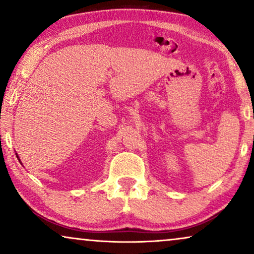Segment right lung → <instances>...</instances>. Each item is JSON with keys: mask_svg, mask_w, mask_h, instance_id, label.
I'll list each match as a JSON object with an SVG mask.
<instances>
[{"mask_svg": "<svg viewBox=\"0 0 254 254\" xmlns=\"http://www.w3.org/2000/svg\"><path fill=\"white\" fill-rule=\"evenodd\" d=\"M17 157H18V156H17Z\"/></svg>", "mask_w": 254, "mask_h": 254, "instance_id": "right-lung-1", "label": "right lung"}]
</instances>
